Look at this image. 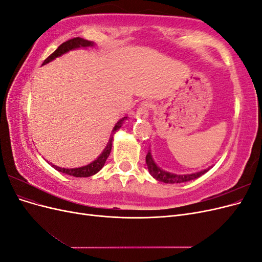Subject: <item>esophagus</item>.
<instances>
[{
  "instance_id": "34e87169",
  "label": "esophagus",
  "mask_w": 262,
  "mask_h": 262,
  "mask_svg": "<svg viewBox=\"0 0 262 262\" xmlns=\"http://www.w3.org/2000/svg\"><path fill=\"white\" fill-rule=\"evenodd\" d=\"M150 108V104L147 101H144L142 102L140 108L137 110V114H136V117L137 118H143V119H146L148 118V110Z\"/></svg>"
}]
</instances>
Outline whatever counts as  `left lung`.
Instances as JSON below:
<instances>
[{"mask_svg": "<svg viewBox=\"0 0 262 262\" xmlns=\"http://www.w3.org/2000/svg\"><path fill=\"white\" fill-rule=\"evenodd\" d=\"M146 160V165H147V169L148 172L150 173V176H153L154 179L161 181V182H165V184H181V182H187L190 180H193L199 178L200 176H202L203 173H205L207 171H209L211 167L205 168L203 170L196 171V172H191V173H173V172H169L167 170L162 169L160 166H158L154 160L152 153H150V149H148V153L145 157Z\"/></svg>", "mask_w": 262, "mask_h": 262, "instance_id": "1", "label": "left lung"}]
</instances>
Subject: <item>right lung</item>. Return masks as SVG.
<instances>
[{"mask_svg":"<svg viewBox=\"0 0 262 262\" xmlns=\"http://www.w3.org/2000/svg\"><path fill=\"white\" fill-rule=\"evenodd\" d=\"M95 43L94 41H90V40H85V39L83 38H80V37H76V38H73V39H70V40L63 42L60 47H58V49L55 50L51 55H49L48 58H47L42 66L47 64V63H49L51 61H53L54 59H57L59 57H61V55L68 53L69 51H72V50H76V49H80V48H83V49H86V48H91V47H95ZM128 119V117H123L122 119H120L119 120L116 125L114 126V129L112 131V134H110V138H109V141L108 143L105 147V149L102 150L101 154L96 158V160L93 161L92 163L87 164L85 166H82V167H77V168H62V167H58V166L55 165H52L50 164L52 167L54 169H57L58 171L62 172V173H67V175L69 176H73V177H91L93 175H95V173H97L102 167H104V165L107 161V158L110 154V152H112V147H113V140H114V136L115 133L121 128L124 120H126Z\"/></svg>","mask_w":262,"mask_h":262,"instance_id":"right-lung-1","label":"right lung"}]
</instances>
